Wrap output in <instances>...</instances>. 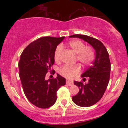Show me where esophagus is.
<instances>
[{"instance_id":"esophagus-1","label":"esophagus","mask_w":128,"mask_h":128,"mask_svg":"<svg viewBox=\"0 0 128 128\" xmlns=\"http://www.w3.org/2000/svg\"><path fill=\"white\" fill-rule=\"evenodd\" d=\"M66 84L68 85V86H72L73 84V82L72 81H70V80H66Z\"/></svg>"}]
</instances>
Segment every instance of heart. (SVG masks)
I'll use <instances>...</instances> for the list:
<instances>
[{
	"label": "heart",
	"instance_id": "1",
	"mask_svg": "<svg viewBox=\"0 0 128 128\" xmlns=\"http://www.w3.org/2000/svg\"><path fill=\"white\" fill-rule=\"evenodd\" d=\"M68 46L73 50L76 55L77 60L84 66H88L92 64L94 60V52L90 46H86L82 41L79 40H73L68 43ZM63 51V46L58 45L54 52V59L56 62L60 61ZM80 67L78 64L68 65L66 64L61 67L59 70V73L61 76L68 79H72L80 73Z\"/></svg>",
	"mask_w": 128,
	"mask_h": 128
}]
</instances>
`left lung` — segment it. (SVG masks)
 <instances>
[{
  "mask_svg": "<svg viewBox=\"0 0 128 128\" xmlns=\"http://www.w3.org/2000/svg\"><path fill=\"white\" fill-rule=\"evenodd\" d=\"M70 37H76L84 40L96 51V58L90 66L81 76L88 78V82L74 81V84L79 87V91L76 96L72 97L73 102L82 107H88L94 105L102 98L109 83L111 63L108 51L99 40L86 36L75 34Z\"/></svg>",
  "mask_w": 128,
  "mask_h": 128,
  "instance_id": "8db88e82",
  "label": "left lung"
}]
</instances>
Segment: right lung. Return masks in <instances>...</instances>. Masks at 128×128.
<instances>
[{
  "instance_id": "obj_1",
  "label": "right lung",
  "mask_w": 128,
  "mask_h": 128,
  "mask_svg": "<svg viewBox=\"0 0 128 128\" xmlns=\"http://www.w3.org/2000/svg\"><path fill=\"white\" fill-rule=\"evenodd\" d=\"M65 36H44L34 41L23 50L18 62L19 76L24 94L35 106L47 108L56 100V92L66 84V79L57 74L56 78L45 76L55 62L54 52Z\"/></svg>"
}]
</instances>
